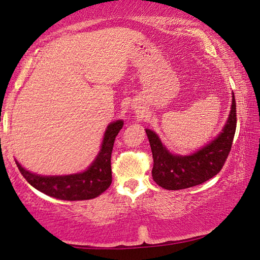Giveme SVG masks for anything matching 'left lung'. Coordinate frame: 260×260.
Returning a JSON list of instances; mask_svg holds the SVG:
<instances>
[{"label":"left lung","mask_w":260,"mask_h":260,"mask_svg":"<svg viewBox=\"0 0 260 260\" xmlns=\"http://www.w3.org/2000/svg\"><path fill=\"white\" fill-rule=\"evenodd\" d=\"M236 129V103L232 93V107L225 126L215 138L190 155L171 152L155 132L146 129L150 142L152 179L167 190L190 188L217 175L231 151Z\"/></svg>","instance_id":"left-lung-1"}]
</instances>
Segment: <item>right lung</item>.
Masks as SVG:
<instances>
[{
	"instance_id": "add662e5",
	"label": "right lung",
	"mask_w": 260,
	"mask_h": 260,
	"mask_svg": "<svg viewBox=\"0 0 260 260\" xmlns=\"http://www.w3.org/2000/svg\"><path fill=\"white\" fill-rule=\"evenodd\" d=\"M124 126L121 119L110 122L93 162L83 172L67 175H41L16 164L30 186L46 195L63 201H85L100 196L112 181L111 153L116 136Z\"/></svg>"
}]
</instances>
